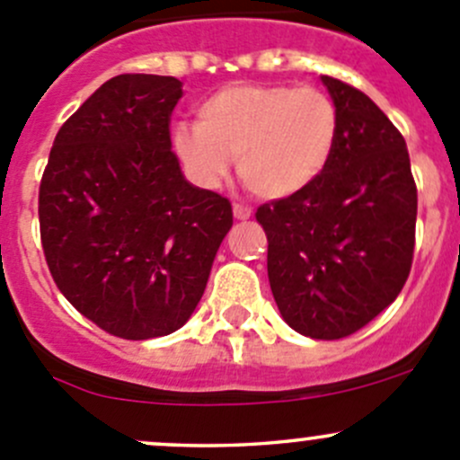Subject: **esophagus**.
<instances>
[{
    "label": "esophagus",
    "mask_w": 460,
    "mask_h": 460,
    "mask_svg": "<svg viewBox=\"0 0 460 460\" xmlns=\"http://www.w3.org/2000/svg\"><path fill=\"white\" fill-rule=\"evenodd\" d=\"M253 216V211L244 204H234V217L235 220H249Z\"/></svg>",
    "instance_id": "obj_1"
}]
</instances>
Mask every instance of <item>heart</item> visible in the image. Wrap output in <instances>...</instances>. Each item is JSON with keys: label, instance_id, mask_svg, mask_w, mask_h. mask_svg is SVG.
<instances>
[{"label": "heart", "instance_id": "1", "mask_svg": "<svg viewBox=\"0 0 460 460\" xmlns=\"http://www.w3.org/2000/svg\"><path fill=\"white\" fill-rule=\"evenodd\" d=\"M338 142V111L314 86L234 84L200 102L196 124L173 128L189 173L217 187L235 157L244 187L262 200L307 191L327 171Z\"/></svg>", "mask_w": 460, "mask_h": 460}]
</instances>
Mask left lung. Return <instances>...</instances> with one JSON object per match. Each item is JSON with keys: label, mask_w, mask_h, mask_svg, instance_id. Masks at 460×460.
Segmentation results:
<instances>
[{"label": "left lung", "mask_w": 460, "mask_h": 460, "mask_svg": "<svg viewBox=\"0 0 460 460\" xmlns=\"http://www.w3.org/2000/svg\"><path fill=\"white\" fill-rule=\"evenodd\" d=\"M338 111L327 171L262 204L273 300L294 332L338 341L396 300L414 258L416 184L398 128L358 88L320 75Z\"/></svg>", "instance_id": "8db88e82"}]
</instances>
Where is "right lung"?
<instances>
[{
    "instance_id": "1",
    "label": "right lung",
    "mask_w": 460,
    "mask_h": 460,
    "mask_svg": "<svg viewBox=\"0 0 460 460\" xmlns=\"http://www.w3.org/2000/svg\"><path fill=\"white\" fill-rule=\"evenodd\" d=\"M182 82L111 77L55 136L40 184L41 247L64 298L127 341L166 336L200 303L234 225L171 151Z\"/></svg>"
}]
</instances>
